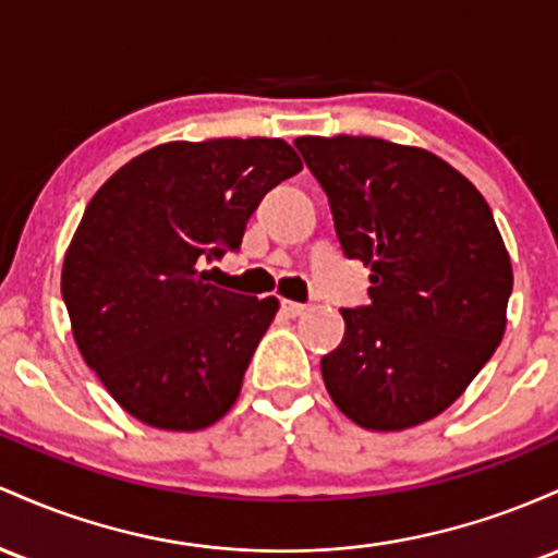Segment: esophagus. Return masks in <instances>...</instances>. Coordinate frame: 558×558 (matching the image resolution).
<instances>
[{
    "label": "esophagus",
    "instance_id": "34e87169",
    "mask_svg": "<svg viewBox=\"0 0 558 558\" xmlns=\"http://www.w3.org/2000/svg\"><path fill=\"white\" fill-rule=\"evenodd\" d=\"M281 311H284L287 316H303V313L308 311V305L295 303V300H281Z\"/></svg>",
    "mask_w": 558,
    "mask_h": 558
}]
</instances>
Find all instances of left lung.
<instances>
[{
    "instance_id": "left-lung-1",
    "label": "left lung",
    "mask_w": 558,
    "mask_h": 558,
    "mask_svg": "<svg viewBox=\"0 0 558 558\" xmlns=\"http://www.w3.org/2000/svg\"><path fill=\"white\" fill-rule=\"evenodd\" d=\"M348 258L372 266L368 305L342 308L322 359L337 409L409 429L448 409L504 340L511 260L490 205L446 160L374 136H300Z\"/></svg>"
}]
</instances>
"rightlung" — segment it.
I'll return each instance as SVG.
<instances>
[{
	"label": "right lung",
	"instance_id": "obj_1",
	"mask_svg": "<svg viewBox=\"0 0 558 558\" xmlns=\"http://www.w3.org/2000/svg\"><path fill=\"white\" fill-rule=\"evenodd\" d=\"M303 168L281 140L168 142L99 186L62 266L76 345L131 416L192 432L240 396L277 298L210 284L266 192Z\"/></svg>",
	"mask_w": 558,
	"mask_h": 558
}]
</instances>
